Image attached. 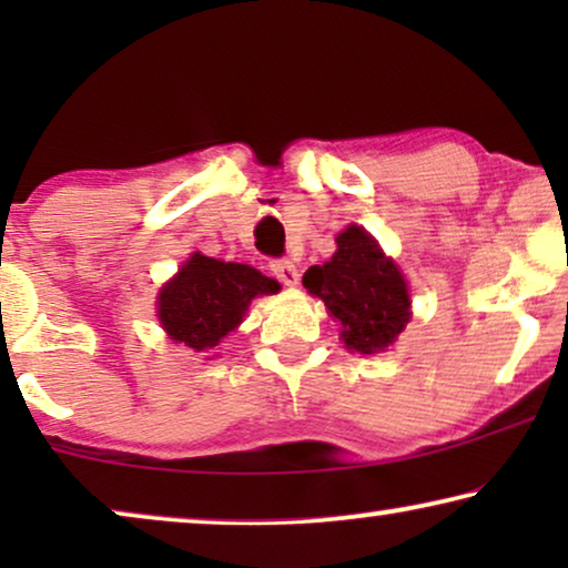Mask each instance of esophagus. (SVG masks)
I'll return each mask as SVG.
<instances>
[{
	"instance_id": "obj_1",
	"label": "esophagus",
	"mask_w": 568,
	"mask_h": 568,
	"mask_svg": "<svg viewBox=\"0 0 568 568\" xmlns=\"http://www.w3.org/2000/svg\"><path fill=\"white\" fill-rule=\"evenodd\" d=\"M271 271H274V276H276L282 284H286V286H294V284L300 282V271H297V266H294V263L286 261V258L271 261Z\"/></svg>"
}]
</instances>
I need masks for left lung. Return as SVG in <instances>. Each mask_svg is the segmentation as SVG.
Wrapping results in <instances>:
<instances>
[{"label":"left lung","mask_w":568,"mask_h":568,"mask_svg":"<svg viewBox=\"0 0 568 568\" xmlns=\"http://www.w3.org/2000/svg\"><path fill=\"white\" fill-rule=\"evenodd\" d=\"M336 243L333 258L323 266H310L302 284L338 317L348 348L377 354L406 328L410 317L406 282L398 266L356 224L341 232Z\"/></svg>","instance_id":"obj_1"}]
</instances>
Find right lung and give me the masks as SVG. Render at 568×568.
Instances as JSON below:
<instances>
[{
  "label": "right lung",
  "instance_id": "obj_1",
  "mask_svg": "<svg viewBox=\"0 0 568 568\" xmlns=\"http://www.w3.org/2000/svg\"><path fill=\"white\" fill-rule=\"evenodd\" d=\"M274 292H278V282L253 266L193 253L160 292L158 315L170 338L196 352H212L237 328L253 297Z\"/></svg>",
  "mask_w": 568,
  "mask_h": 568
}]
</instances>
